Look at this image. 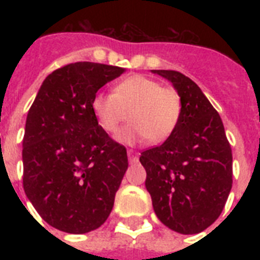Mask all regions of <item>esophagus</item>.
<instances>
[{
  "label": "esophagus",
  "mask_w": 260,
  "mask_h": 260,
  "mask_svg": "<svg viewBox=\"0 0 260 260\" xmlns=\"http://www.w3.org/2000/svg\"><path fill=\"white\" fill-rule=\"evenodd\" d=\"M128 160H129V163L138 162V160H139L138 152H135V151H132V150L128 151Z\"/></svg>",
  "instance_id": "34e87169"
}]
</instances>
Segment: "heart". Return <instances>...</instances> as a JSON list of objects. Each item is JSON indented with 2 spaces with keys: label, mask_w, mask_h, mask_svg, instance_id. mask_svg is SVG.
<instances>
[{
  "label": "heart",
  "mask_w": 260,
  "mask_h": 260,
  "mask_svg": "<svg viewBox=\"0 0 260 260\" xmlns=\"http://www.w3.org/2000/svg\"><path fill=\"white\" fill-rule=\"evenodd\" d=\"M91 110L98 125L106 134H117L128 118L131 124L118 139L135 144L143 139L165 142L177 128L182 113L181 97L175 90L144 75H131L114 87V93L100 91L91 100Z\"/></svg>",
  "instance_id": "b5f03b06"
}]
</instances>
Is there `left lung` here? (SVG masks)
<instances>
[{"mask_svg":"<svg viewBox=\"0 0 260 260\" xmlns=\"http://www.w3.org/2000/svg\"><path fill=\"white\" fill-rule=\"evenodd\" d=\"M174 86L182 113L163 144L142 152L155 214L182 235L205 231L221 214L232 187V151L221 117L186 75L151 70Z\"/></svg>","mask_w":260,"mask_h":260,"instance_id":"1","label":"left lung"}]
</instances>
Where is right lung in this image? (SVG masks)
<instances>
[{
  "instance_id": "obj_1",
  "label": "right lung",
  "mask_w": 260,
  "mask_h": 260,
  "mask_svg": "<svg viewBox=\"0 0 260 260\" xmlns=\"http://www.w3.org/2000/svg\"><path fill=\"white\" fill-rule=\"evenodd\" d=\"M125 69L71 63L51 73L30 106L22 139V185L40 217L67 234L106 221L128 169L125 147L101 129L91 100Z\"/></svg>"
}]
</instances>
